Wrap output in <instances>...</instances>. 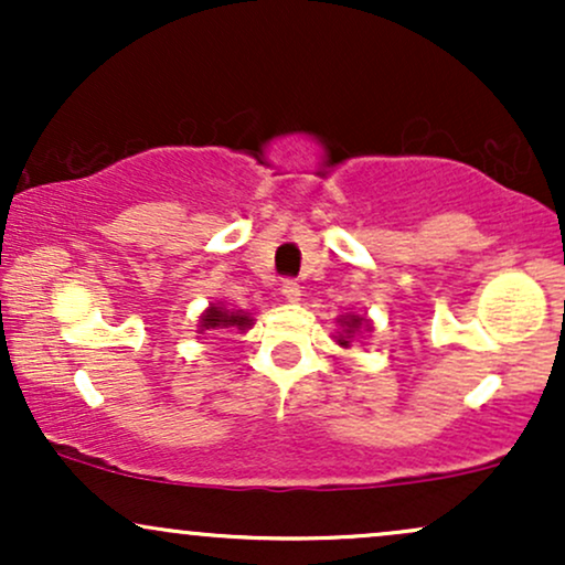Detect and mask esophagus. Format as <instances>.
Instances as JSON below:
<instances>
[{"label": "esophagus", "instance_id": "obj_1", "mask_svg": "<svg viewBox=\"0 0 565 565\" xmlns=\"http://www.w3.org/2000/svg\"><path fill=\"white\" fill-rule=\"evenodd\" d=\"M281 295L287 297L289 302L300 300V295H302V287H300V281H297V278H287V281L281 284Z\"/></svg>", "mask_w": 565, "mask_h": 565}]
</instances>
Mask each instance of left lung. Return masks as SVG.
<instances>
[{
	"label": "left lung",
	"instance_id": "left-lung-1",
	"mask_svg": "<svg viewBox=\"0 0 565 565\" xmlns=\"http://www.w3.org/2000/svg\"><path fill=\"white\" fill-rule=\"evenodd\" d=\"M340 323H342V327H345V337H340V345H345V348H348V337L353 334L355 329L361 327V319H355V316H350V319H342Z\"/></svg>",
	"mask_w": 565,
	"mask_h": 565
}]
</instances>
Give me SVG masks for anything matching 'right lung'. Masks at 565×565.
<instances>
[{"label": "right lung", "instance_id": "obj_1", "mask_svg": "<svg viewBox=\"0 0 565 565\" xmlns=\"http://www.w3.org/2000/svg\"><path fill=\"white\" fill-rule=\"evenodd\" d=\"M228 327L246 329L252 327V319L249 316H244L242 310H238V313H231V310L215 308V305L201 316V329H228Z\"/></svg>", "mask_w": 565, "mask_h": 565}]
</instances>
